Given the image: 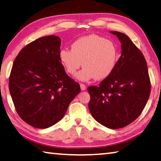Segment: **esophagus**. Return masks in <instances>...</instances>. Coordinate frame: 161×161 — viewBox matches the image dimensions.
<instances>
[{"instance_id":"obj_1","label":"esophagus","mask_w":161,"mask_h":161,"mask_svg":"<svg viewBox=\"0 0 161 161\" xmlns=\"http://www.w3.org/2000/svg\"><path fill=\"white\" fill-rule=\"evenodd\" d=\"M80 90H82V91H84V90H86V86H85L84 84H80Z\"/></svg>"}]
</instances>
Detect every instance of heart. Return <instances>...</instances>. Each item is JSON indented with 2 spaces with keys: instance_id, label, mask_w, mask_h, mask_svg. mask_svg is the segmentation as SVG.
I'll return each mask as SVG.
<instances>
[{
  "instance_id": "obj_1",
  "label": "heart",
  "mask_w": 161,
  "mask_h": 161,
  "mask_svg": "<svg viewBox=\"0 0 161 161\" xmlns=\"http://www.w3.org/2000/svg\"><path fill=\"white\" fill-rule=\"evenodd\" d=\"M71 47L60 50L59 58L69 74H74L83 65L84 68L75 75L80 81L107 79L116 67L118 47L113 41L102 36H83L73 42Z\"/></svg>"
}]
</instances>
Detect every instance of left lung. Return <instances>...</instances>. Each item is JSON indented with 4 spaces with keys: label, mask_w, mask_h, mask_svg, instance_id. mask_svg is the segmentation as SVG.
I'll use <instances>...</instances> for the list:
<instances>
[{
    "label": "left lung",
    "mask_w": 161,
    "mask_h": 161,
    "mask_svg": "<svg viewBox=\"0 0 161 161\" xmlns=\"http://www.w3.org/2000/svg\"><path fill=\"white\" fill-rule=\"evenodd\" d=\"M121 55L110 76L99 86L87 88L89 110L93 118L110 129L125 127L137 119L149 97L151 84L147 64L128 36L118 31Z\"/></svg>",
    "instance_id": "1"
}]
</instances>
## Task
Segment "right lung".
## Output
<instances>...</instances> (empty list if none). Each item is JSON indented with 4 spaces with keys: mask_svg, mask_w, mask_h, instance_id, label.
<instances>
[{
    "mask_svg": "<svg viewBox=\"0 0 161 161\" xmlns=\"http://www.w3.org/2000/svg\"><path fill=\"white\" fill-rule=\"evenodd\" d=\"M61 38L47 36L26 45L13 63L9 90L22 119L36 128L54 125L80 92L59 58Z\"/></svg>",
    "mask_w": 161,
    "mask_h": 161,
    "instance_id": "1",
    "label": "right lung"
}]
</instances>
